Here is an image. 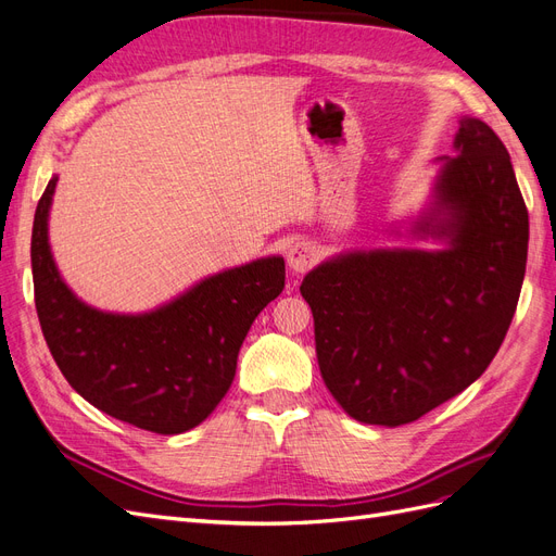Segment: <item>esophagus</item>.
<instances>
[{"label":"esophagus","instance_id":"34e87169","mask_svg":"<svg viewBox=\"0 0 556 556\" xmlns=\"http://www.w3.org/2000/svg\"><path fill=\"white\" fill-rule=\"evenodd\" d=\"M317 262V250L311 241H299L288 250V266L294 274H306Z\"/></svg>","mask_w":556,"mask_h":556}]
</instances>
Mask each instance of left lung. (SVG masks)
I'll list each match as a JSON object with an SVG mask.
<instances>
[{"label": "left lung", "instance_id": "1", "mask_svg": "<svg viewBox=\"0 0 556 556\" xmlns=\"http://www.w3.org/2000/svg\"><path fill=\"white\" fill-rule=\"evenodd\" d=\"M441 157L415 239L439 250H345L301 282L315 319L319 374L364 425L415 422L490 366L527 271L529 213L506 146L462 117Z\"/></svg>", "mask_w": 556, "mask_h": 556}]
</instances>
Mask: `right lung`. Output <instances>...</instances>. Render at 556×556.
<instances>
[{
    "label": "right lung",
    "mask_w": 556,
    "mask_h": 556,
    "mask_svg": "<svg viewBox=\"0 0 556 556\" xmlns=\"http://www.w3.org/2000/svg\"><path fill=\"white\" fill-rule=\"evenodd\" d=\"M58 176L31 227V276L43 339L62 376L94 408L146 431H190L237 376L250 325L285 288V260L262 257L192 285L148 313H106L78 299L48 241Z\"/></svg>",
    "instance_id": "add662e5"
}]
</instances>
